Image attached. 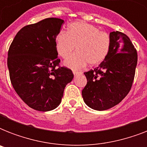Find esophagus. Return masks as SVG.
Here are the masks:
<instances>
[{"label": "esophagus", "mask_w": 147, "mask_h": 147, "mask_svg": "<svg viewBox=\"0 0 147 147\" xmlns=\"http://www.w3.org/2000/svg\"><path fill=\"white\" fill-rule=\"evenodd\" d=\"M82 72H80V71H73V74H74V76H77V75H78V74H81Z\"/></svg>", "instance_id": "1"}]
</instances>
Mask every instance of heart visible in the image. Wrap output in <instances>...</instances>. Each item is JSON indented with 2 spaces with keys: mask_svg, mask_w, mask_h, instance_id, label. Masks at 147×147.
Wrapping results in <instances>:
<instances>
[{
  "mask_svg": "<svg viewBox=\"0 0 147 147\" xmlns=\"http://www.w3.org/2000/svg\"><path fill=\"white\" fill-rule=\"evenodd\" d=\"M111 46L108 33L85 22L72 23L67 32H60L55 38L57 53L63 59L68 58L76 47L77 53L65 62L67 67L76 70L88 62L90 65L100 63L108 55Z\"/></svg>",
  "mask_w": 147,
  "mask_h": 147,
  "instance_id": "b5f03b06",
  "label": "heart"
}]
</instances>
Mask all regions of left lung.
<instances>
[{"label": "left lung", "mask_w": 147, "mask_h": 147, "mask_svg": "<svg viewBox=\"0 0 147 147\" xmlns=\"http://www.w3.org/2000/svg\"><path fill=\"white\" fill-rule=\"evenodd\" d=\"M111 49L95 69L85 72L87 85L82 92L83 100L97 111L111 108L125 98L132 87L137 64V53L127 36L110 33Z\"/></svg>", "instance_id": "obj_1"}]
</instances>
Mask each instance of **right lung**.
I'll return each mask as SVG.
<instances>
[{
	"mask_svg": "<svg viewBox=\"0 0 147 147\" xmlns=\"http://www.w3.org/2000/svg\"><path fill=\"white\" fill-rule=\"evenodd\" d=\"M64 20L47 18L27 25L15 36L8 50L7 67L13 87L29 107L39 111L55 109L74 75L60 67L55 38Z\"/></svg>",
	"mask_w": 147,
	"mask_h": 147,
	"instance_id": "add662e5",
	"label": "right lung"
}]
</instances>
